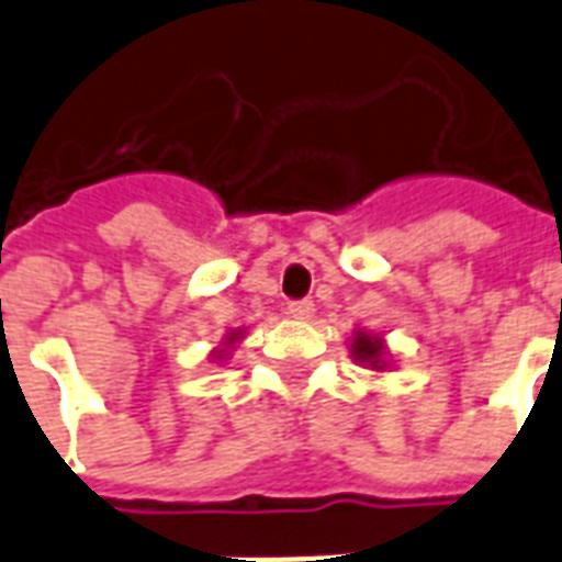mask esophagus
Instances as JSON below:
<instances>
[{
	"label": "esophagus",
	"instance_id": "34e87169",
	"mask_svg": "<svg viewBox=\"0 0 562 562\" xmlns=\"http://www.w3.org/2000/svg\"><path fill=\"white\" fill-rule=\"evenodd\" d=\"M286 314L293 316V319H311V316H314V302H311V299L290 302V305H286Z\"/></svg>",
	"mask_w": 562,
	"mask_h": 562
}]
</instances>
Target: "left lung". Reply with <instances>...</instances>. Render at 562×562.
I'll use <instances>...</instances> for the list:
<instances>
[{"mask_svg":"<svg viewBox=\"0 0 562 562\" xmlns=\"http://www.w3.org/2000/svg\"><path fill=\"white\" fill-rule=\"evenodd\" d=\"M352 356L361 364L373 367V370H385V340L379 335H370V331H356V337H352Z\"/></svg>","mask_w":562,"mask_h":562,"instance_id":"obj_1","label":"left lung"}]
</instances>
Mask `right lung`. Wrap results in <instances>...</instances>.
<instances>
[{
  "mask_svg": "<svg viewBox=\"0 0 562 562\" xmlns=\"http://www.w3.org/2000/svg\"><path fill=\"white\" fill-rule=\"evenodd\" d=\"M239 337H243V328H236V331H227L225 344H227V346L236 344V340H239ZM213 356H216V361H222V358L227 356V349H216V352H213Z\"/></svg>",
  "mask_w": 562,
  "mask_h": 562,
  "instance_id": "obj_1",
  "label": "right lung"
}]
</instances>
